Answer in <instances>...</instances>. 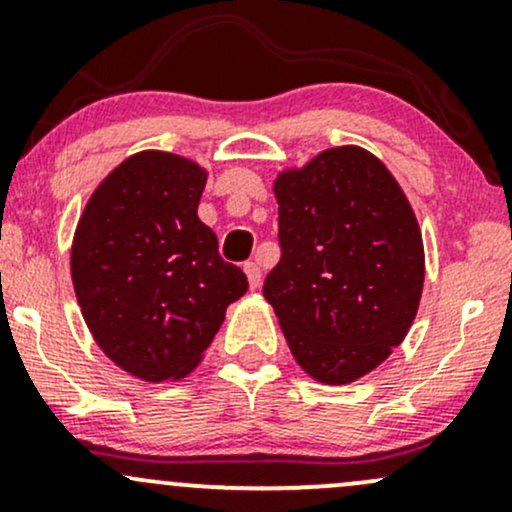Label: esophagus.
Masks as SVG:
<instances>
[{"mask_svg": "<svg viewBox=\"0 0 512 512\" xmlns=\"http://www.w3.org/2000/svg\"><path fill=\"white\" fill-rule=\"evenodd\" d=\"M245 274H248V284H250V289H257V286L262 284V272H260V267H257L255 262H245Z\"/></svg>", "mask_w": 512, "mask_h": 512, "instance_id": "esophagus-1", "label": "esophagus"}]
</instances>
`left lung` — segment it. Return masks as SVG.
I'll use <instances>...</instances> for the list:
<instances>
[{
  "mask_svg": "<svg viewBox=\"0 0 512 512\" xmlns=\"http://www.w3.org/2000/svg\"><path fill=\"white\" fill-rule=\"evenodd\" d=\"M281 260L264 279L296 363L325 385L378 368L407 337L424 291V240L407 195L361 146L281 170Z\"/></svg>",
  "mask_w": 512,
  "mask_h": 512,
  "instance_id": "8db88e82",
  "label": "left lung"
}]
</instances>
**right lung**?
<instances>
[{
    "label": "right lung",
    "mask_w": 512,
    "mask_h": 512,
    "mask_svg": "<svg viewBox=\"0 0 512 512\" xmlns=\"http://www.w3.org/2000/svg\"><path fill=\"white\" fill-rule=\"evenodd\" d=\"M207 170L168 151L125 158L76 223L72 281L103 354L146 383L197 368L226 308L248 291L197 216Z\"/></svg>",
    "instance_id": "right-lung-1"
}]
</instances>
